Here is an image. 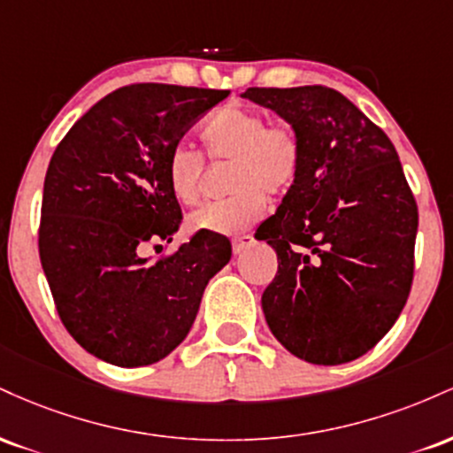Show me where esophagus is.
I'll list each match as a JSON object with an SVG mask.
<instances>
[{
  "mask_svg": "<svg viewBox=\"0 0 453 453\" xmlns=\"http://www.w3.org/2000/svg\"><path fill=\"white\" fill-rule=\"evenodd\" d=\"M253 244V236H238L232 241V251L236 253V256H241L244 249H249Z\"/></svg>",
  "mask_w": 453,
  "mask_h": 453,
  "instance_id": "1",
  "label": "esophagus"
}]
</instances>
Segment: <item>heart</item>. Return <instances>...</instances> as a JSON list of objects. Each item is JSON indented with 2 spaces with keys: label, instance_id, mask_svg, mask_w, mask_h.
<instances>
[{
  "label": "heart",
  "instance_id": "b5f03b06",
  "mask_svg": "<svg viewBox=\"0 0 453 453\" xmlns=\"http://www.w3.org/2000/svg\"><path fill=\"white\" fill-rule=\"evenodd\" d=\"M253 108L223 106L200 127L204 153L227 168V200L212 202L187 217L189 232L241 234L262 219L266 196H285L303 168V142L289 123H269ZM204 159L187 144L165 157V183L179 204L194 206L202 196Z\"/></svg>",
  "mask_w": 453,
  "mask_h": 453
}]
</instances>
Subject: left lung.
<instances>
[{
	"label": "left lung",
	"mask_w": 453,
	"mask_h": 453,
	"mask_svg": "<svg viewBox=\"0 0 453 453\" xmlns=\"http://www.w3.org/2000/svg\"><path fill=\"white\" fill-rule=\"evenodd\" d=\"M242 97L294 126L303 168L257 241L279 270L262 309L280 345L311 364L371 351L413 283L418 204L392 140L330 87H249Z\"/></svg>",
	"instance_id": "left-lung-1"
}]
</instances>
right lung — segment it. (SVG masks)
Wrapping results in <instances>:
<instances>
[{
	"label": "right lung",
	"instance_id": "right-lung-1",
	"mask_svg": "<svg viewBox=\"0 0 453 453\" xmlns=\"http://www.w3.org/2000/svg\"><path fill=\"white\" fill-rule=\"evenodd\" d=\"M227 96L159 82L121 87L82 114L50 157L40 262L65 330L104 362L164 360L230 262V241L212 232L157 262L140 256L147 242L173 241L183 219L165 183L170 149Z\"/></svg>",
	"mask_w": 453,
	"mask_h": 453
}]
</instances>
